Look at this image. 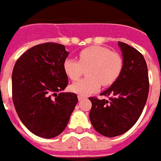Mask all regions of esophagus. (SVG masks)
Segmentation results:
<instances>
[{"mask_svg": "<svg viewBox=\"0 0 161 161\" xmlns=\"http://www.w3.org/2000/svg\"><path fill=\"white\" fill-rule=\"evenodd\" d=\"M77 98H78V100H79V101H81V100H83V99H84V96H80V95H79V96H77Z\"/></svg>", "mask_w": 161, "mask_h": 161, "instance_id": "1", "label": "esophagus"}]
</instances>
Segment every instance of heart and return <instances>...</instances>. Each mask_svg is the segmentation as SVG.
I'll list each match as a JSON object with an SVG mask.
<instances>
[{
    "label": "heart",
    "instance_id": "obj_1",
    "mask_svg": "<svg viewBox=\"0 0 161 161\" xmlns=\"http://www.w3.org/2000/svg\"><path fill=\"white\" fill-rule=\"evenodd\" d=\"M79 62L68 58L64 62V73L70 80H77L86 71L88 77L75 82L70 86V91L80 95L88 96L99 91L101 84L109 86L120 76L123 61L118 53H111L106 47L93 46L82 50L78 53Z\"/></svg>",
    "mask_w": 161,
    "mask_h": 161
}]
</instances>
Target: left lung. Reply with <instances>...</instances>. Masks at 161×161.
I'll list each match as a JSON object with an SVG mask.
<instances>
[{
    "instance_id": "8db88e82",
    "label": "left lung",
    "mask_w": 161,
    "mask_h": 161,
    "mask_svg": "<svg viewBox=\"0 0 161 161\" xmlns=\"http://www.w3.org/2000/svg\"><path fill=\"white\" fill-rule=\"evenodd\" d=\"M118 46L122 54V70L117 80L100 94L109 98H89L92 103L91 124L106 137L129 130L142 115L148 96V71L144 57L126 43L119 41Z\"/></svg>"
}]
</instances>
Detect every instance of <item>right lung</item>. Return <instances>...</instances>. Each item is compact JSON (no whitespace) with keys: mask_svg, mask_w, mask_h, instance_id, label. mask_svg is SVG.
I'll list each match as a JSON object with an SVG mask.
<instances>
[{"mask_svg":"<svg viewBox=\"0 0 161 161\" xmlns=\"http://www.w3.org/2000/svg\"><path fill=\"white\" fill-rule=\"evenodd\" d=\"M69 52L61 44L33 46L16 61L12 73L13 102L26 128L42 138H54L66 128L77 103L68 84L64 62Z\"/></svg>","mask_w":161,"mask_h":161,"instance_id":"1","label":"right lung"}]
</instances>
